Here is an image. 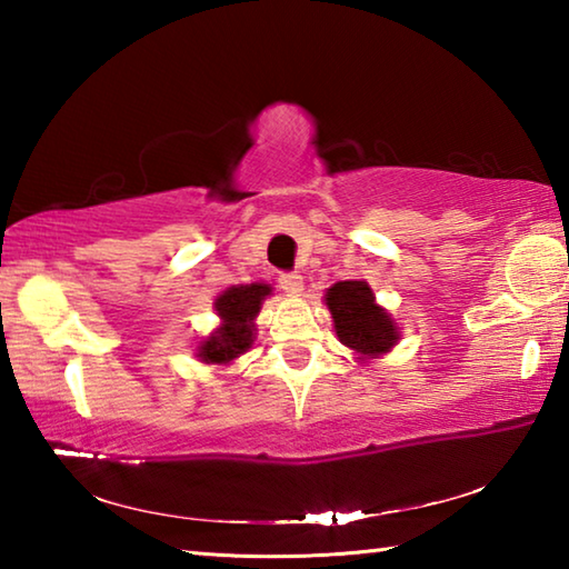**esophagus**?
Returning <instances> with one entry per match:
<instances>
[{"instance_id": "1", "label": "esophagus", "mask_w": 569, "mask_h": 569, "mask_svg": "<svg viewBox=\"0 0 569 569\" xmlns=\"http://www.w3.org/2000/svg\"><path fill=\"white\" fill-rule=\"evenodd\" d=\"M278 286H281L283 291L291 296H301V291H303V281L298 273H281L278 276Z\"/></svg>"}]
</instances>
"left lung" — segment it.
Masks as SVG:
<instances>
[{
  "label": "left lung",
  "mask_w": 569,
  "mask_h": 569,
  "mask_svg": "<svg viewBox=\"0 0 569 569\" xmlns=\"http://www.w3.org/2000/svg\"><path fill=\"white\" fill-rule=\"evenodd\" d=\"M336 333L343 346L361 356L387 353L397 343V326L373 303L371 288L363 281H339L326 291Z\"/></svg>",
  "instance_id": "8db88e82"
}]
</instances>
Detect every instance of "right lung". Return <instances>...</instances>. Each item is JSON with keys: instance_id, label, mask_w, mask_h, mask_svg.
Masks as SVG:
<instances>
[{"instance_id": "obj_1", "label": "right lung", "mask_w": 569, "mask_h": 569, "mask_svg": "<svg viewBox=\"0 0 569 569\" xmlns=\"http://www.w3.org/2000/svg\"><path fill=\"white\" fill-rule=\"evenodd\" d=\"M268 293L271 288L266 283H250L228 288L223 296H218L216 311L223 319V326L200 346V359L206 363H228L246 353L253 346V319Z\"/></svg>"}]
</instances>
